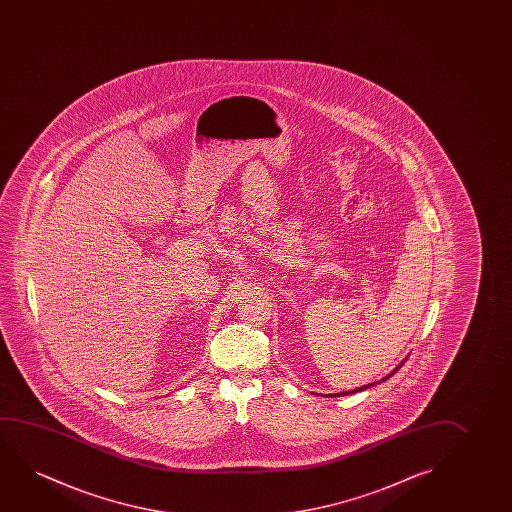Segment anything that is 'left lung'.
Instances as JSON below:
<instances>
[{"mask_svg":"<svg viewBox=\"0 0 512 512\" xmlns=\"http://www.w3.org/2000/svg\"><path fill=\"white\" fill-rule=\"evenodd\" d=\"M404 362H406V360H404ZM404 362H400V364L397 365V367H395V369H393V371L390 372V374H388V376H386V378L381 379V381H386V379L390 378V376H393V374H395V372L399 371L400 367H402V365H404ZM381 381H378V383H381ZM378 383H369V385L360 386V388H355V390H350V392L336 393V395H337V397H339V395H350V393L362 392V390H367V388H371V386L378 385ZM336 395H330V397H336Z\"/></svg>","mask_w":512,"mask_h":512,"instance_id":"left-lung-1","label":"left lung"}]
</instances>
